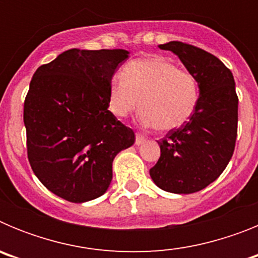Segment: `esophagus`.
Here are the masks:
<instances>
[{"label":"esophagus","mask_w":258,"mask_h":258,"mask_svg":"<svg viewBox=\"0 0 258 258\" xmlns=\"http://www.w3.org/2000/svg\"><path fill=\"white\" fill-rule=\"evenodd\" d=\"M145 141H146V138L142 136V134H140V133H137V134H136V145H137V146L142 145V143L145 142Z\"/></svg>","instance_id":"1"}]
</instances>
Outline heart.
<instances>
[{"mask_svg": "<svg viewBox=\"0 0 258 258\" xmlns=\"http://www.w3.org/2000/svg\"><path fill=\"white\" fill-rule=\"evenodd\" d=\"M200 101L199 80L164 56L134 59L111 80L109 111L125 117L138 107L145 126L169 132L192 117Z\"/></svg>", "mask_w": 258, "mask_h": 258, "instance_id": "obj_1", "label": "heart"}]
</instances>
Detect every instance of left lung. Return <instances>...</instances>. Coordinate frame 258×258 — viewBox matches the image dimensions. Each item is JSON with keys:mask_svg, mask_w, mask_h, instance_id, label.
Returning a JSON list of instances; mask_svg holds the SVG:
<instances>
[{"mask_svg": "<svg viewBox=\"0 0 258 258\" xmlns=\"http://www.w3.org/2000/svg\"><path fill=\"white\" fill-rule=\"evenodd\" d=\"M178 56L199 80L200 101L192 117L159 141L160 157L150 169L157 187L192 194L216 181L229 164L238 133V95L231 71L217 56L192 45H159Z\"/></svg>", "mask_w": 258, "mask_h": 258, "instance_id": "obj_1", "label": "left lung"}]
</instances>
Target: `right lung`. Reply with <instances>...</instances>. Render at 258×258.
Wrapping results in <instances>:
<instances>
[{
    "mask_svg": "<svg viewBox=\"0 0 258 258\" xmlns=\"http://www.w3.org/2000/svg\"><path fill=\"white\" fill-rule=\"evenodd\" d=\"M129 51L71 49L37 68L24 101L27 152L47 190L72 203L102 197L134 132L108 111L109 85Z\"/></svg>",
    "mask_w": 258,
    "mask_h": 258,
    "instance_id": "1",
    "label": "right lung"
}]
</instances>
